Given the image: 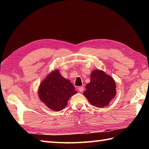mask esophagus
Instances as JSON below:
<instances>
[{
    "label": "esophagus",
    "mask_w": 149,
    "mask_h": 149,
    "mask_svg": "<svg viewBox=\"0 0 149 149\" xmlns=\"http://www.w3.org/2000/svg\"><path fill=\"white\" fill-rule=\"evenodd\" d=\"M78 90H79V91H80V92H82V91H83V90H84V87L83 86H79L78 88Z\"/></svg>",
    "instance_id": "esophagus-1"
}]
</instances>
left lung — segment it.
Instances as JSON below:
<instances>
[{
  "instance_id": "8db88e82",
  "label": "left lung",
  "mask_w": 149,
  "mask_h": 149,
  "mask_svg": "<svg viewBox=\"0 0 149 149\" xmlns=\"http://www.w3.org/2000/svg\"><path fill=\"white\" fill-rule=\"evenodd\" d=\"M83 95L92 105L104 107L109 105L116 95V84L110 75L100 70H94L90 75Z\"/></svg>"
}]
</instances>
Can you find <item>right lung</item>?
<instances>
[{
  "label": "right lung",
  "mask_w": 149,
  "mask_h": 149,
  "mask_svg": "<svg viewBox=\"0 0 149 149\" xmlns=\"http://www.w3.org/2000/svg\"><path fill=\"white\" fill-rule=\"evenodd\" d=\"M76 93L70 81L63 77L56 69L42 81L38 89L40 100L56 111L64 109L70 97Z\"/></svg>",
  "instance_id": "right-lung-1"
}]
</instances>
